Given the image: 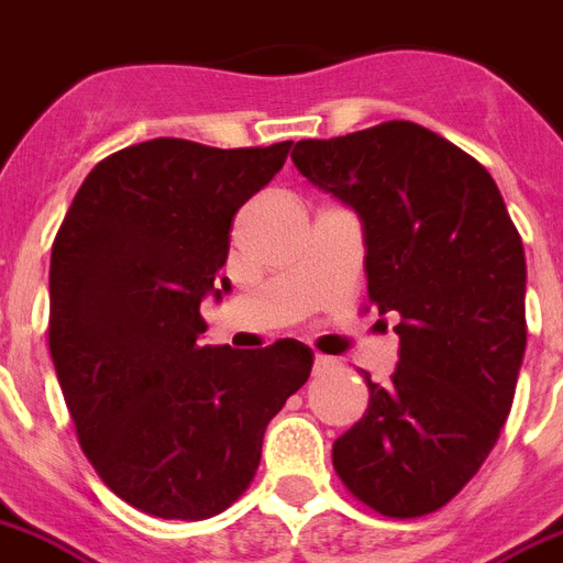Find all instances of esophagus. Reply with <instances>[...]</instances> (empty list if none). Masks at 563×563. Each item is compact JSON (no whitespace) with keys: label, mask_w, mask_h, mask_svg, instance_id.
I'll return each mask as SVG.
<instances>
[{"label":"esophagus","mask_w":563,"mask_h":563,"mask_svg":"<svg viewBox=\"0 0 563 563\" xmlns=\"http://www.w3.org/2000/svg\"><path fill=\"white\" fill-rule=\"evenodd\" d=\"M329 364H332V361H329L327 355H314V364H312V367H314V373H321V369H327Z\"/></svg>","instance_id":"obj_1"}]
</instances>
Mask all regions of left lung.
Instances as JSON below:
<instances>
[{"mask_svg":"<svg viewBox=\"0 0 563 563\" xmlns=\"http://www.w3.org/2000/svg\"><path fill=\"white\" fill-rule=\"evenodd\" d=\"M291 162L353 208L367 291L399 314L390 385L332 445V465L385 518L442 509L479 472L527 350V257L495 178L410 121L297 141Z\"/></svg>","mask_w":563,"mask_h":563,"instance_id":"1","label":"left lung"}]
</instances>
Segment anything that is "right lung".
<instances>
[{"instance_id":"add662e5","label":"right lung","mask_w":563,"mask_h":563,"mask_svg":"<svg viewBox=\"0 0 563 563\" xmlns=\"http://www.w3.org/2000/svg\"><path fill=\"white\" fill-rule=\"evenodd\" d=\"M291 141L219 150L153 139L86 176L52 245L48 350L100 479L164 520L213 518L251 486L263 433L306 385L312 350L202 346L199 306L231 283V222Z\"/></svg>"}]
</instances>
